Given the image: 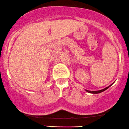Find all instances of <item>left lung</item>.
<instances>
[{"instance_id":"obj_1","label":"left lung","mask_w":129,"mask_h":129,"mask_svg":"<svg viewBox=\"0 0 129 129\" xmlns=\"http://www.w3.org/2000/svg\"><path fill=\"white\" fill-rule=\"evenodd\" d=\"M111 85H112V84H111ZM111 85H110L109 86H108V87H106V88H104V89H102V90H96V91H90V90H86V91H87V92H89V93H101V92H103V91H104V90H106V89H108L109 87L110 86H111Z\"/></svg>"}]
</instances>
